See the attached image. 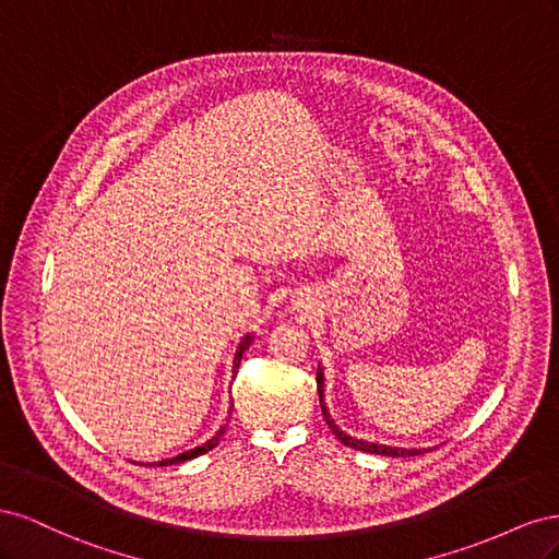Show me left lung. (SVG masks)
<instances>
[{
	"mask_svg": "<svg viewBox=\"0 0 559 559\" xmlns=\"http://www.w3.org/2000/svg\"><path fill=\"white\" fill-rule=\"evenodd\" d=\"M317 392H319V405H321V413H324V419L329 429L335 433L337 441H341L343 445L347 448H354V450H361V452H370V454H382V456H415V454H421L425 450H417V448H392V445H378V443H368V441H361V438H352L347 436L341 427L335 425V421L331 419L329 411H326V403H324V370H321V366L317 368Z\"/></svg>",
	"mask_w": 559,
	"mask_h": 559,
	"instance_id": "8db88e82",
	"label": "left lung"
}]
</instances>
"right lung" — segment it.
<instances>
[{"label":"right lung","mask_w":559,"mask_h":559,"mask_svg":"<svg viewBox=\"0 0 559 559\" xmlns=\"http://www.w3.org/2000/svg\"><path fill=\"white\" fill-rule=\"evenodd\" d=\"M251 341H253V335L251 333H247L245 337H242V343L238 345V352H235V373H238V366H240V359H242V352L251 345ZM228 413H233V411H228ZM228 419H230V415H228ZM228 427V425H226ZM226 427H222L218 429L207 443H202V445H198V448H193V450H189V452H181V454H177V456H173V460H163V462H151V466H170V464H181V462H189V460H193V456H198V454H205V452H210L212 448H216L218 445V438L224 436V431H226ZM138 464V462H134Z\"/></svg>","instance_id":"right-lung-1"}]
</instances>
